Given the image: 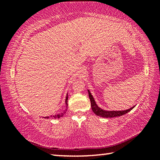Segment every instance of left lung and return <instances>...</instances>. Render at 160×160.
<instances>
[{"instance_id":"left-lung-1","label":"left lung","mask_w":160,"mask_h":160,"mask_svg":"<svg viewBox=\"0 0 160 160\" xmlns=\"http://www.w3.org/2000/svg\"><path fill=\"white\" fill-rule=\"evenodd\" d=\"M88 92L89 97H90V99L92 109L93 112L95 113L97 116H101V117L113 118V117H117V116H121L126 114V113L129 112L130 111H131L135 107V106H134V107H132L131 108H130V109H128L123 110V111H107V110H104L103 109H102V108H100L98 106V105L97 104L95 100H94L93 96L92 95V94L90 93V90H88Z\"/></svg>"}]
</instances>
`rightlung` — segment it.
Wrapping results in <instances>:
<instances>
[{
	"mask_svg": "<svg viewBox=\"0 0 160 160\" xmlns=\"http://www.w3.org/2000/svg\"><path fill=\"white\" fill-rule=\"evenodd\" d=\"M68 94H66V100H65V104H66V109H67V107H68ZM66 109L63 111V112H62V113H58V114L54 115V116H52V117L54 118H58L61 117V116H63L65 114V113H66V110H67ZM44 118H49L50 117H49V116H45V117H44Z\"/></svg>",
	"mask_w": 160,
	"mask_h": 160,
	"instance_id": "1",
	"label": "right lung"
}]
</instances>
